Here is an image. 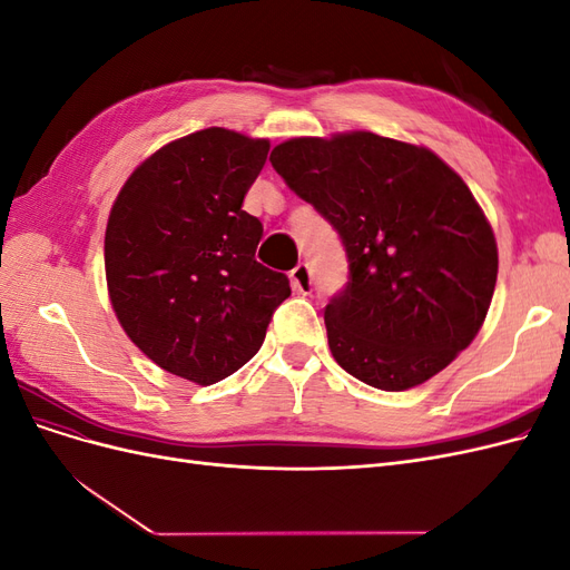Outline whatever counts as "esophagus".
I'll return each mask as SVG.
<instances>
[{
    "label": "esophagus",
    "instance_id": "obj_1",
    "mask_svg": "<svg viewBox=\"0 0 570 570\" xmlns=\"http://www.w3.org/2000/svg\"><path fill=\"white\" fill-rule=\"evenodd\" d=\"M289 281H292V287H295V292H299V295H308V292L314 289V273H312V268H308V264H299L297 268H292Z\"/></svg>",
    "mask_w": 570,
    "mask_h": 570
}]
</instances>
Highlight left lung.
Returning <instances> with one entry per match:
<instances>
[{"label": "left lung", "instance_id": "obj_1", "mask_svg": "<svg viewBox=\"0 0 570 570\" xmlns=\"http://www.w3.org/2000/svg\"><path fill=\"white\" fill-rule=\"evenodd\" d=\"M271 164L347 254V285L323 312L337 364L387 392L450 366L497 283L494 235L465 183L430 149L373 132L295 137Z\"/></svg>", "mask_w": 570, "mask_h": 570}]
</instances>
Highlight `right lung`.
Instances as JSON below:
<instances>
[{
	"instance_id": "obj_1",
	"label": "right lung",
	"mask_w": 570,
	"mask_h": 570,
	"mask_svg": "<svg viewBox=\"0 0 570 570\" xmlns=\"http://www.w3.org/2000/svg\"><path fill=\"white\" fill-rule=\"evenodd\" d=\"M268 140L206 128L161 147L120 189L107 223L114 312L154 364L214 385L262 350L289 297L256 262L262 220L243 212Z\"/></svg>"
}]
</instances>
